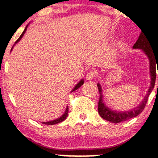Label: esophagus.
Masks as SVG:
<instances>
[{
  "label": "esophagus",
  "instance_id": "1",
  "mask_svg": "<svg viewBox=\"0 0 158 158\" xmlns=\"http://www.w3.org/2000/svg\"><path fill=\"white\" fill-rule=\"evenodd\" d=\"M97 73L95 70H90V71L88 72V73L86 74V79H88V80H90V79H93L94 77H97Z\"/></svg>",
  "mask_w": 158,
  "mask_h": 158
}]
</instances>
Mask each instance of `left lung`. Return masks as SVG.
<instances>
[{
    "instance_id": "8db88e82",
    "label": "left lung",
    "mask_w": 158,
    "mask_h": 158,
    "mask_svg": "<svg viewBox=\"0 0 158 158\" xmlns=\"http://www.w3.org/2000/svg\"><path fill=\"white\" fill-rule=\"evenodd\" d=\"M133 48L135 49H142L145 53L147 55L150 61V73H151V86H150L149 89L148 90V93L146 94V97L144 98L143 101L138 107L133 109L130 111L126 112H117L114 111V110H110L108 107H106L104 105V102L102 101V88H101L100 85H97L98 90L99 92V100L98 102V112L99 114L101 116V117L105 119L107 121H109L113 123H119L123 121H126L127 119L133 118V117H137L139 115L141 112L144 110V108L146 107V103H147L148 97H149L150 94L153 90L154 86L155 84L156 80V64H158V58L155 57V53L153 51V46L150 44L149 41L147 39L146 35L144 33L141 32L139 35L138 39L136 41V43L134 44ZM158 74V70H157Z\"/></svg>"
}]
</instances>
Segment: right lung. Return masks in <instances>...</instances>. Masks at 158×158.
<instances>
[{
  "mask_svg": "<svg viewBox=\"0 0 158 158\" xmlns=\"http://www.w3.org/2000/svg\"><path fill=\"white\" fill-rule=\"evenodd\" d=\"M27 26L26 27V28H25V30H23V32H22V34H21V36H20V37L19 38V39H18V40L17 41H16V42L15 43H17L18 41H20V39H21V38H22V36L23 35V34H24V32H26V30H27ZM83 83H84V80H81L80 81H79V83H78V84L76 85L75 86V88H74V89L72 90V91H74V90H77L78 88H79V87H81V85H83ZM68 107H67V108H66V110H65V112H64V114H63L62 116H61V117H59V118H58V119H55V120H52V121H50V122H46V123H44V124H46V125H54V124H57V123H61V122H62V121H64L65 119H66V117H68Z\"/></svg>",
  "mask_w": 158,
  "mask_h": 158,
  "instance_id": "obj_1",
  "label": "right lung"
}]
</instances>
